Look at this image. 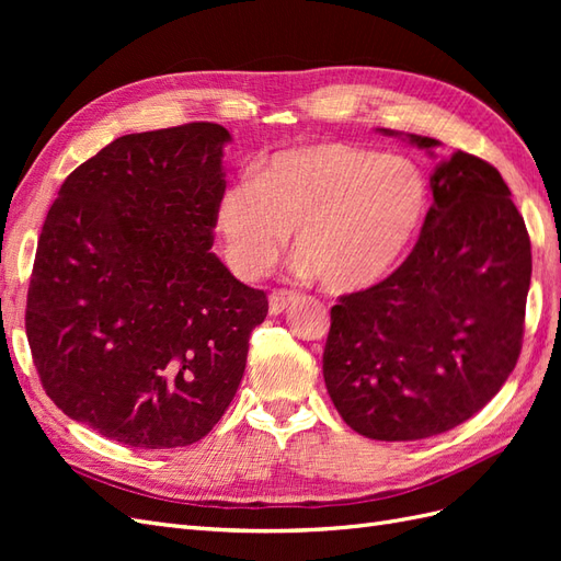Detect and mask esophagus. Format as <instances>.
Wrapping results in <instances>:
<instances>
[{
    "label": "esophagus",
    "instance_id": "1",
    "mask_svg": "<svg viewBox=\"0 0 561 561\" xmlns=\"http://www.w3.org/2000/svg\"><path fill=\"white\" fill-rule=\"evenodd\" d=\"M295 301H297V295H293V293H285V290L271 293L268 295V313L271 316H280L283 311L290 309Z\"/></svg>",
    "mask_w": 561,
    "mask_h": 561
}]
</instances>
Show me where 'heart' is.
Segmentation results:
<instances>
[{"mask_svg": "<svg viewBox=\"0 0 561 561\" xmlns=\"http://www.w3.org/2000/svg\"><path fill=\"white\" fill-rule=\"evenodd\" d=\"M431 208V184L400 157L344 142L274 151L217 206V236L245 280L266 276L287 233L304 274L334 295L365 293L398 271Z\"/></svg>", "mask_w": 561, "mask_h": 561, "instance_id": "heart-1", "label": "heart"}]
</instances>
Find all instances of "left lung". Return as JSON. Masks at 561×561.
<instances>
[{
  "instance_id": "8db88e82",
  "label": "left lung",
  "mask_w": 561,
  "mask_h": 561,
  "mask_svg": "<svg viewBox=\"0 0 561 561\" xmlns=\"http://www.w3.org/2000/svg\"><path fill=\"white\" fill-rule=\"evenodd\" d=\"M383 135H398L381 128ZM428 149L437 140L407 133ZM433 206L398 271L332 307L322 377L336 412L371 439L456 428L517 365L531 241L494 165L454 151L431 175Z\"/></svg>"
}]
</instances>
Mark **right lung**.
<instances>
[{
    "mask_svg": "<svg viewBox=\"0 0 561 561\" xmlns=\"http://www.w3.org/2000/svg\"><path fill=\"white\" fill-rule=\"evenodd\" d=\"M219 124L116 138L67 175L32 268L25 332L46 396L116 443L173 449L222 419L268 301L213 248Z\"/></svg>",
    "mask_w": 561,
    "mask_h": 561,
    "instance_id": "1",
    "label": "right lung"
}]
</instances>
